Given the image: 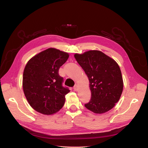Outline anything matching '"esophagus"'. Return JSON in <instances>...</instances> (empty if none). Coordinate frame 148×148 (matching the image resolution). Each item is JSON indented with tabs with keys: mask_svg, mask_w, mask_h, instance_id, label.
<instances>
[{
	"mask_svg": "<svg viewBox=\"0 0 148 148\" xmlns=\"http://www.w3.org/2000/svg\"><path fill=\"white\" fill-rule=\"evenodd\" d=\"M73 89H74L75 91H78V87L77 85H75V86L73 87Z\"/></svg>",
	"mask_w": 148,
	"mask_h": 148,
	"instance_id": "esophagus-1",
	"label": "esophagus"
}]
</instances>
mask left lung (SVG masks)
<instances>
[{
  "mask_svg": "<svg viewBox=\"0 0 148 148\" xmlns=\"http://www.w3.org/2000/svg\"><path fill=\"white\" fill-rule=\"evenodd\" d=\"M75 58L86 74L91 97L84 106L96 114L112 109L120 99L123 83L120 67L114 59L99 51H89Z\"/></svg>",
  "mask_w": 148,
  "mask_h": 148,
  "instance_id": "8db88e82",
  "label": "left lung"
}]
</instances>
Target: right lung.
Listing matches in <instances>:
<instances>
[{
    "label": "right lung",
    "mask_w": 148,
    "mask_h": 148,
    "mask_svg": "<svg viewBox=\"0 0 148 148\" xmlns=\"http://www.w3.org/2000/svg\"><path fill=\"white\" fill-rule=\"evenodd\" d=\"M68 53L49 48L28 62L23 75V89L29 105L39 113L51 115L64 106L69 89L64 87L60 67L68 59Z\"/></svg>",
    "instance_id": "add662e5"
}]
</instances>
